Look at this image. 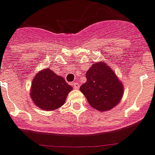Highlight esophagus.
I'll return each instance as SVG.
<instances>
[{
    "label": "esophagus",
    "instance_id": "1",
    "mask_svg": "<svg viewBox=\"0 0 155 155\" xmlns=\"http://www.w3.org/2000/svg\"><path fill=\"white\" fill-rule=\"evenodd\" d=\"M73 88H74V89H78L79 88V86H80V85H79V83H78V82H73Z\"/></svg>",
    "mask_w": 155,
    "mask_h": 155
}]
</instances>
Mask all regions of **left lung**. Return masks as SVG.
<instances>
[{"instance_id": "left-lung-1", "label": "left lung", "mask_w": 155, "mask_h": 155, "mask_svg": "<svg viewBox=\"0 0 155 155\" xmlns=\"http://www.w3.org/2000/svg\"><path fill=\"white\" fill-rule=\"evenodd\" d=\"M86 77V82L80 86V91L92 108L104 112L118 105L123 95V86L105 63H94Z\"/></svg>"}]
</instances>
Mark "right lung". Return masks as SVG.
Listing matches in <instances>:
<instances>
[{"instance_id":"add662e5","label":"right lung","mask_w":155,"mask_h":155,"mask_svg":"<svg viewBox=\"0 0 155 155\" xmlns=\"http://www.w3.org/2000/svg\"><path fill=\"white\" fill-rule=\"evenodd\" d=\"M72 89L73 87L62 76L47 68L40 71L34 78L30 97L39 108L52 111L64 104L68 93Z\"/></svg>"}]
</instances>
